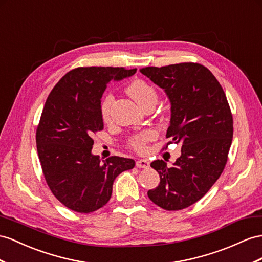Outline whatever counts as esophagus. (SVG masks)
Wrapping results in <instances>:
<instances>
[{
	"label": "esophagus",
	"instance_id": "obj_1",
	"mask_svg": "<svg viewBox=\"0 0 262 262\" xmlns=\"http://www.w3.org/2000/svg\"><path fill=\"white\" fill-rule=\"evenodd\" d=\"M136 166L138 168H148L149 167V160L147 159H138L136 162Z\"/></svg>",
	"mask_w": 262,
	"mask_h": 262
}]
</instances>
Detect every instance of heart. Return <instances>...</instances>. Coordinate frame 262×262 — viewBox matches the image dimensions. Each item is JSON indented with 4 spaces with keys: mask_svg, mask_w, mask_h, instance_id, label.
I'll return each instance as SVG.
<instances>
[{
    "mask_svg": "<svg viewBox=\"0 0 262 262\" xmlns=\"http://www.w3.org/2000/svg\"><path fill=\"white\" fill-rule=\"evenodd\" d=\"M127 94L135 100V102L144 108L147 105H155L157 102V92L151 85H149L143 79H136L132 82L128 87H127ZM114 103V97L111 94L103 98L102 105H100V113H102V117L104 122H108L111 116V110ZM154 133L151 130H145L143 133L138 134V135L133 136L129 140V145L134 149L143 152L146 148V143L149 142L154 138Z\"/></svg>",
    "mask_w": 262,
    "mask_h": 262,
    "instance_id": "b5f03b06",
    "label": "heart"
}]
</instances>
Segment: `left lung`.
Instances as JSON below:
<instances>
[{"label": "left lung", "mask_w": 262, "mask_h": 262, "mask_svg": "<svg viewBox=\"0 0 262 262\" xmlns=\"http://www.w3.org/2000/svg\"><path fill=\"white\" fill-rule=\"evenodd\" d=\"M140 73L166 93L170 102L166 137L182 144V155L171 167L159 159L150 164L160 183L147 195L163 209H184L203 198L225 168L233 135L230 107L216 77L200 64L145 67Z\"/></svg>", "instance_id": "8db88e82"}]
</instances>
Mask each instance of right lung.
Listing matches in <instances>:
<instances>
[{"mask_svg": "<svg viewBox=\"0 0 262 262\" xmlns=\"http://www.w3.org/2000/svg\"><path fill=\"white\" fill-rule=\"evenodd\" d=\"M136 71L78 67L65 74L46 99L36 130L38 158L53 195L74 211L102 208L111 199L115 178L135 166L129 158L93 155L92 135L104 128L100 99L107 84Z\"/></svg>", "mask_w": 262, "mask_h": 262, "instance_id": "right-lung-1", "label": "right lung"}]
</instances>
